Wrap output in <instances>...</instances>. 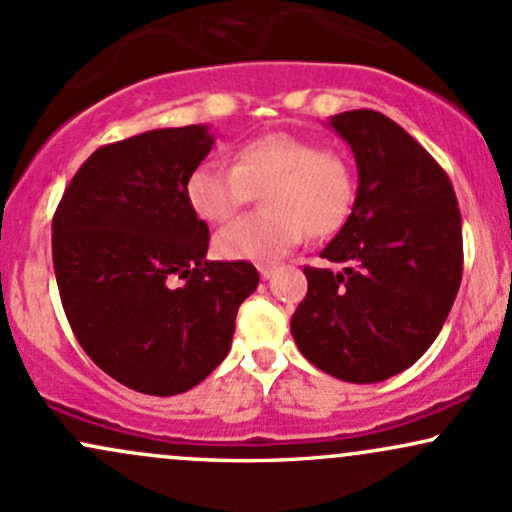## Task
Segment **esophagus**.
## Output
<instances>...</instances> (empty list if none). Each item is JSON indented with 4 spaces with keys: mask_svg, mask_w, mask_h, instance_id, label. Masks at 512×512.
Wrapping results in <instances>:
<instances>
[{
    "mask_svg": "<svg viewBox=\"0 0 512 512\" xmlns=\"http://www.w3.org/2000/svg\"><path fill=\"white\" fill-rule=\"evenodd\" d=\"M274 272H276L274 264H262V267H260V276H262V279H272Z\"/></svg>",
    "mask_w": 512,
    "mask_h": 512,
    "instance_id": "esophagus-1",
    "label": "esophagus"
}]
</instances>
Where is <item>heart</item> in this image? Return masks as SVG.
<instances>
[{
  "instance_id": "obj_1",
  "label": "heart",
  "mask_w": 512,
  "mask_h": 512,
  "mask_svg": "<svg viewBox=\"0 0 512 512\" xmlns=\"http://www.w3.org/2000/svg\"><path fill=\"white\" fill-rule=\"evenodd\" d=\"M262 195V211L216 233L223 260L267 262L284 255L303 231L330 236L354 204V166L344 151L313 139L272 132L233 151V166L204 161L185 180V197L199 219L223 223Z\"/></svg>"
}]
</instances>
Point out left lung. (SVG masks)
Returning <instances> with one entry per match:
<instances>
[{"label": "left lung", "mask_w": 512, "mask_h": 512, "mask_svg": "<svg viewBox=\"0 0 512 512\" xmlns=\"http://www.w3.org/2000/svg\"><path fill=\"white\" fill-rule=\"evenodd\" d=\"M330 125L356 156V202L320 252L332 269L305 267L308 293L291 334L315 368L346 383H380L433 344L462 281V216L438 161L378 110H349Z\"/></svg>", "instance_id": "1"}]
</instances>
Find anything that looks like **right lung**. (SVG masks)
Instances as JSON below:
<instances>
[{"instance_id": "right-lung-1", "label": "right lung", "mask_w": 512, "mask_h": 512, "mask_svg": "<svg viewBox=\"0 0 512 512\" xmlns=\"http://www.w3.org/2000/svg\"><path fill=\"white\" fill-rule=\"evenodd\" d=\"M214 146L209 127L151 129L86 158L52 219V264L76 342L144 395L192 390L226 358L250 262H209V228L185 180Z\"/></svg>"}]
</instances>
